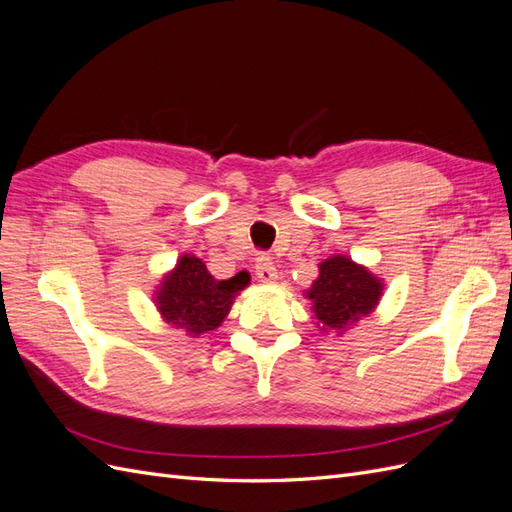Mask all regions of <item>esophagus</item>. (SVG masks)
<instances>
[{
	"mask_svg": "<svg viewBox=\"0 0 512 512\" xmlns=\"http://www.w3.org/2000/svg\"><path fill=\"white\" fill-rule=\"evenodd\" d=\"M256 275H258V280L265 284H271L277 280V269H275V262L271 256L260 254L256 258Z\"/></svg>",
	"mask_w": 512,
	"mask_h": 512,
	"instance_id": "1",
	"label": "esophagus"
}]
</instances>
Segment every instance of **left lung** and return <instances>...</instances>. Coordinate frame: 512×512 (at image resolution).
<instances>
[{
	"instance_id": "1",
	"label": "left lung",
	"mask_w": 512,
	"mask_h": 512,
	"mask_svg": "<svg viewBox=\"0 0 512 512\" xmlns=\"http://www.w3.org/2000/svg\"><path fill=\"white\" fill-rule=\"evenodd\" d=\"M318 277L305 297L322 331L342 335L354 322L374 312L384 284L367 267L356 265L348 256H331L318 265Z\"/></svg>"
}]
</instances>
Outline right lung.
Listing matches in <instances>:
<instances>
[{
	"mask_svg": "<svg viewBox=\"0 0 512 512\" xmlns=\"http://www.w3.org/2000/svg\"><path fill=\"white\" fill-rule=\"evenodd\" d=\"M247 284L250 275L245 271L230 280H215L203 260L183 254L177 267L164 275L153 299L168 324L198 337L220 327L239 290Z\"/></svg>",
	"mask_w": 512,
	"mask_h": 512,
	"instance_id": "add662e5",
	"label": "right lung"
}]
</instances>
